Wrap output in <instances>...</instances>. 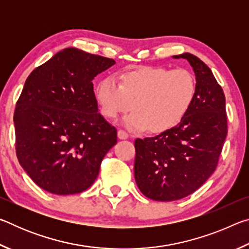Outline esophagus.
<instances>
[{"label": "esophagus", "instance_id": "esophagus-1", "mask_svg": "<svg viewBox=\"0 0 249 249\" xmlns=\"http://www.w3.org/2000/svg\"><path fill=\"white\" fill-rule=\"evenodd\" d=\"M117 137H119L120 140H127L128 134L123 129H119V130H117Z\"/></svg>", "mask_w": 249, "mask_h": 249}]
</instances>
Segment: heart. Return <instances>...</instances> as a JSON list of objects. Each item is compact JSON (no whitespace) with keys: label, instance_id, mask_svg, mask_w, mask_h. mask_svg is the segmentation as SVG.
Returning <instances> with one entry per match:
<instances>
[{"label":"heart","instance_id":"obj_1","mask_svg":"<svg viewBox=\"0 0 249 249\" xmlns=\"http://www.w3.org/2000/svg\"><path fill=\"white\" fill-rule=\"evenodd\" d=\"M196 94V80L184 68L147 67L120 75V82L107 77L95 90L101 114L116 120L121 114L123 124L132 130L165 132L174 127L187 114Z\"/></svg>","mask_w":249,"mask_h":249}]
</instances>
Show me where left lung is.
I'll return each instance as SVG.
<instances>
[{
  "label": "left lung",
  "instance_id": "obj_1",
  "mask_svg": "<svg viewBox=\"0 0 249 249\" xmlns=\"http://www.w3.org/2000/svg\"><path fill=\"white\" fill-rule=\"evenodd\" d=\"M174 58L187 59L195 71V101L175 127L135 141L137 187L149 199L162 202L191 195L210 178L227 135L225 95L212 71L191 53Z\"/></svg>",
  "mask_w": 249,
  "mask_h": 249
}]
</instances>
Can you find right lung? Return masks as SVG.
I'll return each instance as SVG.
<instances>
[{"mask_svg": "<svg viewBox=\"0 0 249 249\" xmlns=\"http://www.w3.org/2000/svg\"><path fill=\"white\" fill-rule=\"evenodd\" d=\"M113 59L66 48L28 75L14 112L16 156L31 179L58 196L90 188L116 144L98 112L92 80Z\"/></svg>", "mask_w": 249, "mask_h": 249, "instance_id": "right-lung-1", "label": "right lung"}]
</instances>
